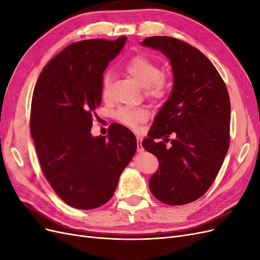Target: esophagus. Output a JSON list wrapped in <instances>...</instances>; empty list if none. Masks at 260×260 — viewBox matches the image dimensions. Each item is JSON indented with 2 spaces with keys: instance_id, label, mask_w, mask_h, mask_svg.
Wrapping results in <instances>:
<instances>
[{
  "instance_id": "1",
  "label": "esophagus",
  "mask_w": 260,
  "mask_h": 260,
  "mask_svg": "<svg viewBox=\"0 0 260 260\" xmlns=\"http://www.w3.org/2000/svg\"><path fill=\"white\" fill-rule=\"evenodd\" d=\"M137 142H138V146H137V149L139 153H142L144 151V148L142 146V139H141L140 137H137Z\"/></svg>"
}]
</instances>
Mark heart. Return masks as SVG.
Returning <instances> with one entry per match:
<instances>
[{"instance_id":"1","label":"heart","mask_w":260,"mask_h":260,"mask_svg":"<svg viewBox=\"0 0 260 260\" xmlns=\"http://www.w3.org/2000/svg\"><path fill=\"white\" fill-rule=\"evenodd\" d=\"M124 69L130 76L146 88V95L154 101H159L167 96L169 92L168 77L161 73L158 62L145 55H136L124 64ZM112 82V74L105 73L102 78V92L106 96ZM148 113L144 108L124 107L116 114L117 120L129 128L137 129L140 123L144 122Z\"/></svg>"}]
</instances>
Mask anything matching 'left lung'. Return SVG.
I'll use <instances>...</instances> for the list:
<instances>
[{"instance_id":"8db88e82","label":"left lung","mask_w":260,"mask_h":260,"mask_svg":"<svg viewBox=\"0 0 260 260\" xmlns=\"http://www.w3.org/2000/svg\"><path fill=\"white\" fill-rule=\"evenodd\" d=\"M142 45L166 55L174 73L170 96L142 142L160 161L149 190L167 205H184L207 192L229 149V93L212 62L191 44L157 36L144 39Z\"/></svg>"}]
</instances>
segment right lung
Returning a JSON list of instances; mask_svg holds the SVG:
<instances>
[{"instance_id":"obj_1","label":"right lung","mask_w":260,"mask_h":260,"mask_svg":"<svg viewBox=\"0 0 260 260\" xmlns=\"http://www.w3.org/2000/svg\"><path fill=\"white\" fill-rule=\"evenodd\" d=\"M127 37L74 42L46 64L34 91L30 132L39 162L59 198L77 209L112 199L137 151L133 133L121 124L107 138L91 135L102 101V78Z\"/></svg>"}]
</instances>
